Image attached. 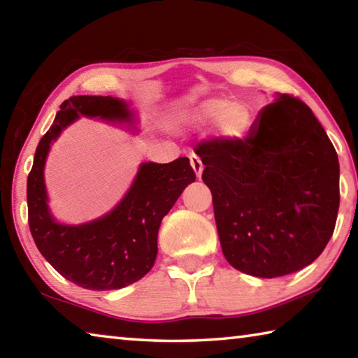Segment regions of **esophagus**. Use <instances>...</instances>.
Listing matches in <instances>:
<instances>
[{"mask_svg":"<svg viewBox=\"0 0 358 358\" xmlns=\"http://www.w3.org/2000/svg\"><path fill=\"white\" fill-rule=\"evenodd\" d=\"M189 161H191V167H192L194 173H196V177L201 178L202 177V172H203V164H202L201 157H199L197 155H191Z\"/></svg>","mask_w":358,"mask_h":358,"instance_id":"1","label":"esophagus"}]
</instances>
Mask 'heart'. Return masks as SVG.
Segmentation results:
<instances>
[{
	"label": "heart",
	"mask_w": 358,
	"mask_h": 358,
	"mask_svg": "<svg viewBox=\"0 0 358 358\" xmlns=\"http://www.w3.org/2000/svg\"><path fill=\"white\" fill-rule=\"evenodd\" d=\"M183 128L205 129L215 124L216 136L224 142H241L252 124L250 108L226 98H210L177 115Z\"/></svg>",
	"instance_id": "heart-1"
}]
</instances>
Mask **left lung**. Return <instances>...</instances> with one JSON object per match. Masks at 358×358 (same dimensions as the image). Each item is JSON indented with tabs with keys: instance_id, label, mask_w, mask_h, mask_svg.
Segmentation results:
<instances>
[{
	"instance_id": "1",
	"label": "left lung",
	"mask_w": 358,
	"mask_h": 358,
	"mask_svg": "<svg viewBox=\"0 0 358 358\" xmlns=\"http://www.w3.org/2000/svg\"><path fill=\"white\" fill-rule=\"evenodd\" d=\"M224 257L257 278H278L325 250L339 208L338 155L305 102L287 94L260 110L241 142L201 143Z\"/></svg>"
}]
</instances>
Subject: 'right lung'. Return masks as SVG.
<instances>
[{
    "mask_svg": "<svg viewBox=\"0 0 358 358\" xmlns=\"http://www.w3.org/2000/svg\"><path fill=\"white\" fill-rule=\"evenodd\" d=\"M80 117L134 128L129 102L112 96H72L62 104L36 148L27 181L29 230L42 256L66 280L90 290L129 286L148 273L157 254V232L185 187L196 181L187 157L169 164L142 162L123 199L93 221L64 224L50 207L44 178L48 151Z\"/></svg>",
    "mask_w": 358,
    "mask_h": 358,
    "instance_id": "right-lung-1",
    "label": "right lung"
}]
</instances>
